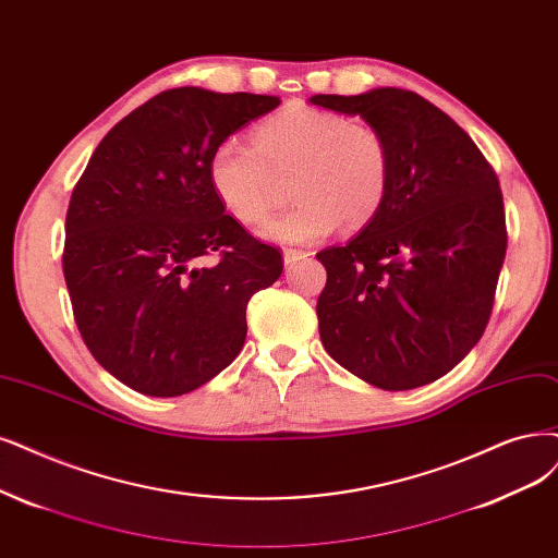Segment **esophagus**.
<instances>
[{"label":"esophagus","mask_w":558,"mask_h":558,"mask_svg":"<svg viewBox=\"0 0 558 558\" xmlns=\"http://www.w3.org/2000/svg\"><path fill=\"white\" fill-rule=\"evenodd\" d=\"M307 255H311V253H305V251H292V247H290V251L282 253V259H284V266H294L299 259H305Z\"/></svg>","instance_id":"34e87169"}]
</instances>
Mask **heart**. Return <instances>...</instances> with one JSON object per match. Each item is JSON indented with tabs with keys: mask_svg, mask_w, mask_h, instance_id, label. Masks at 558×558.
Returning a JSON list of instances; mask_svg holds the SVG:
<instances>
[{
	"mask_svg": "<svg viewBox=\"0 0 558 558\" xmlns=\"http://www.w3.org/2000/svg\"><path fill=\"white\" fill-rule=\"evenodd\" d=\"M296 206L268 220L259 236L274 243H317L344 220H373L388 193L390 151L386 140L342 114L290 106L264 119L255 144L220 140L206 160L216 199L239 222H262L274 209L278 177H292Z\"/></svg>",
	"mask_w": 558,
	"mask_h": 558,
	"instance_id": "b5f03b06",
	"label": "heart"
}]
</instances>
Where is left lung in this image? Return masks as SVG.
<instances>
[{"instance_id": "left-lung-1", "label": "left lung", "mask_w": 558, "mask_h": 558, "mask_svg": "<svg viewBox=\"0 0 558 558\" xmlns=\"http://www.w3.org/2000/svg\"><path fill=\"white\" fill-rule=\"evenodd\" d=\"M311 102L361 117L390 151L377 216L317 253L326 268L322 344L377 388L425 386L450 373L489 322L508 245L499 179L458 123L414 92L379 87Z\"/></svg>"}]
</instances>
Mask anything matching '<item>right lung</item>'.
Returning a JSON list of instances; mask_svg holds the SVG:
<instances>
[{
	"mask_svg": "<svg viewBox=\"0 0 558 558\" xmlns=\"http://www.w3.org/2000/svg\"><path fill=\"white\" fill-rule=\"evenodd\" d=\"M278 96L168 89L100 140L71 195L64 278L80 336L108 373L151 398L214 379L245 342V307L282 274L276 247L216 199L206 160ZM219 253L216 267L206 254Z\"/></svg>",
	"mask_w": 558,
	"mask_h": 558,
	"instance_id": "obj_1",
	"label": "right lung"
}]
</instances>
